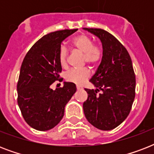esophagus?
<instances>
[{"label": "esophagus", "mask_w": 154, "mask_h": 154, "mask_svg": "<svg viewBox=\"0 0 154 154\" xmlns=\"http://www.w3.org/2000/svg\"><path fill=\"white\" fill-rule=\"evenodd\" d=\"M82 86H80V85H77V90H80V89H82Z\"/></svg>", "instance_id": "1"}]
</instances>
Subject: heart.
Segmentation results:
<instances>
[{"instance_id":"heart-1","label":"heart","mask_w":154,"mask_h":154,"mask_svg":"<svg viewBox=\"0 0 154 154\" xmlns=\"http://www.w3.org/2000/svg\"><path fill=\"white\" fill-rule=\"evenodd\" d=\"M71 45L74 50L83 53V61L91 66H96L101 62L103 58V49L98 45L94 44L93 40L87 35L81 34L75 37L71 42ZM60 65L65 67L68 63V51L66 48L61 46L58 53ZM90 77L88 69H70L65 74L68 82L77 85L83 84Z\"/></svg>"}]
</instances>
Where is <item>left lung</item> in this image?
<instances>
[{"label":"left lung","mask_w":154,"mask_h":154,"mask_svg":"<svg viewBox=\"0 0 154 154\" xmlns=\"http://www.w3.org/2000/svg\"><path fill=\"white\" fill-rule=\"evenodd\" d=\"M101 40L103 58L89 82L97 89H85L83 103L88 122L101 130L115 129L126 119L135 97L136 78L129 53L118 40L101 29L85 28ZM100 90L103 91L98 94Z\"/></svg>","instance_id":"left-lung-1"}]
</instances>
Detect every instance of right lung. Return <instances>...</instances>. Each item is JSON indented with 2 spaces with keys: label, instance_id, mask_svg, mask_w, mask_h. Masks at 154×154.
<instances>
[{
  "label": "right lung",
  "instance_id": "obj_1",
  "mask_svg": "<svg viewBox=\"0 0 154 154\" xmlns=\"http://www.w3.org/2000/svg\"><path fill=\"white\" fill-rule=\"evenodd\" d=\"M77 29L58 30L45 35L23 60L17 82V103L28 125L39 131L53 129L62 119L65 105L76 93V85L64 82L55 90L50 85L60 78V44Z\"/></svg>",
  "mask_w": 154,
  "mask_h": 154
}]
</instances>
